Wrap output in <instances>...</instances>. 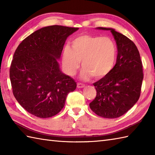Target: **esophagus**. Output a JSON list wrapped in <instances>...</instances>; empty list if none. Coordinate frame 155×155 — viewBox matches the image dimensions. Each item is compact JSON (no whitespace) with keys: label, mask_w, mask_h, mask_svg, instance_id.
I'll return each instance as SVG.
<instances>
[{"label":"esophagus","mask_w":155,"mask_h":155,"mask_svg":"<svg viewBox=\"0 0 155 155\" xmlns=\"http://www.w3.org/2000/svg\"><path fill=\"white\" fill-rule=\"evenodd\" d=\"M84 87V84L83 83H77V88H83Z\"/></svg>","instance_id":"34e87169"}]
</instances>
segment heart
<instances>
[{
	"label": "heart",
	"instance_id": "b5f03b06",
	"mask_svg": "<svg viewBox=\"0 0 155 155\" xmlns=\"http://www.w3.org/2000/svg\"><path fill=\"white\" fill-rule=\"evenodd\" d=\"M117 57V47L109 37L88 35L75 38L71 48L66 46L62 56V63L65 71L73 76L80 67L83 68L81 78L88 80L94 76L103 78L113 71Z\"/></svg>",
	"mask_w": 155,
	"mask_h": 155
}]
</instances>
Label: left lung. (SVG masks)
Returning a JSON list of instances; mask_svg holds the SVG:
<instances>
[{
  "label": "left lung",
  "mask_w": 155,
  "mask_h": 155,
  "mask_svg": "<svg viewBox=\"0 0 155 155\" xmlns=\"http://www.w3.org/2000/svg\"><path fill=\"white\" fill-rule=\"evenodd\" d=\"M118 49L117 62L109 74L93 83L97 96L89 104L98 116L114 118L130 109L139 100L143 80V64L139 52L126 36L110 28Z\"/></svg>",
  "instance_id": "obj_1"
}]
</instances>
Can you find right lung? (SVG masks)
I'll use <instances>...</instances> for the list:
<instances>
[{"label": "right lung", "mask_w": 155, "mask_h": 155, "mask_svg": "<svg viewBox=\"0 0 155 155\" xmlns=\"http://www.w3.org/2000/svg\"><path fill=\"white\" fill-rule=\"evenodd\" d=\"M78 28L52 25L36 31L15 52L10 68L12 93L29 113L49 118L64 107L68 94L77 83L62 73L57 59L64 42Z\"/></svg>", "instance_id": "right-lung-1"}]
</instances>
